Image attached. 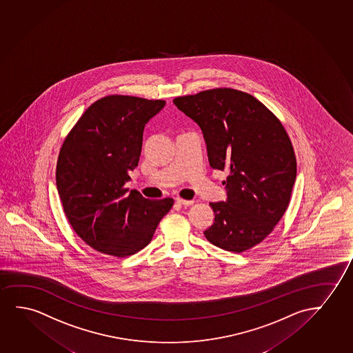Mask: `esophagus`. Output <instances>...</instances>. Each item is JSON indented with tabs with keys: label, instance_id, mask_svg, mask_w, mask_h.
Here are the masks:
<instances>
[{
	"label": "esophagus",
	"instance_id": "34e87169",
	"mask_svg": "<svg viewBox=\"0 0 353 353\" xmlns=\"http://www.w3.org/2000/svg\"><path fill=\"white\" fill-rule=\"evenodd\" d=\"M176 203L180 205H185V207H189L191 204H194V201H189V199H176Z\"/></svg>",
	"mask_w": 353,
	"mask_h": 353
}]
</instances>
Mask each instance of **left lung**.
Instances as JSON below:
<instances>
[{
    "mask_svg": "<svg viewBox=\"0 0 353 353\" xmlns=\"http://www.w3.org/2000/svg\"><path fill=\"white\" fill-rule=\"evenodd\" d=\"M175 106L203 132L210 167L230 172L226 202L209 203L214 223L205 239L242 253L261 243L288 208L296 159L287 130L253 95L214 88L178 97Z\"/></svg>",
    "mask_w": 353,
    "mask_h": 353,
    "instance_id": "obj_1",
    "label": "left lung"
}]
</instances>
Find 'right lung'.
<instances>
[{
	"label": "right lung",
	"instance_id": "right-lung-1",
	"mask_svg": "<svg viewBox=\"0 0 353 353\" xmlns=\"http://www.w3.org/2000/svg\"><path fill=\"white\" fill-rule=\"evenodd\" d=\"M164 100L112 94L76 122L57 162V189L71 228L99 253L125 258L145 248L174 199L124 188L139 163L145 124Z\"/></svg>",
	"mask_w": 353,
	"mask_h": 353
}]
</instances>
